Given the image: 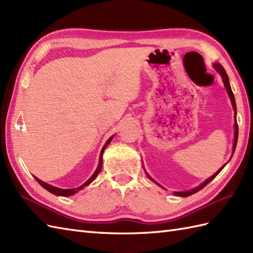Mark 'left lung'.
Wrapping results in <instances>:
<instances>
[{
  "label": "left lung",
  "mask_w": 253,
  "mask_h": 253,
  "mask_svg": "<svg viewBox=\"0 0 253 253\" xmlns=\"http://www.w3.org/2000/svg\"><path fill=\"white\" fill-rule=\"evenodd\" d=\"M214 68H215V71L216 72H218V74L221 75L222 76V78H223V83H224V85H225V88H226V91H227V93H228V95H229V98H230V101H232V104H233V109H234V111H235V120H236V111H237V109H236V102H235V96H234V93H233V91H232V88H230V84H229V82H228V76H227V74H226V72H225V69H224V67L221 65V64H218V63H215L214 64ZM237 140H238V125H237V121L235 122V139H234V147H233V154H234V152H235V149H236V144H237ZM226 165V164H225ZM225 165H223L221 169H219L215 174L214 175H212L211 177H210V178H208L206 181H203L202 184L200 185V186H198L197 188H195V189H191V190H188V191H181V192H179V191H175L174 193L176 196H178V197H189V196H191V195H193V193H196V192H198L199 190H201L202 188H204L206 187L210 181H212L214 178H215V177L218 175V173L219 171H221L223 169H224V166ZM148 175V174H147ZM148 177L151 180H153L151 177H150L149 175H148ZM155 184L157 185H159L157 181L155 180H153ZM159 186H161V185H159ZM162 187V186H161Z\"/></svg>",
  "instance_id": "8db88e82"
}]
</instances>
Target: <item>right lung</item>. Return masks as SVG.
<instances>
[{
	"instance_id": "1",
	"label": "right lung",
	"mask_w": 253,
	"mask_h": 253,
	"mask_svg": "<svg viewBox=\"0 0 253 253\" xmlns=\"http://www.w3.org/2000/svg\"><path fill=\"white\" fill-rule=\"evenodd\" d=\"M113 139V136L109 139V140H107L106 142H105V144H104V147L102 148V151H101V154H100V160H99V165H98V168H96V169H95V171L93 173V175L90 177V178L84 182V184L83 185V186H80V187H78V188H74V189H61V188H57V187H54V186H51V185H49V184H46V182H44V181H42V180H40L39 178H37V177H35L36 178V180L39 182V184L44 188V189H46L47 191H50L51 193H53V195H55V196H62V197H68V196H72V195H74V193H76V192H78L79 190H82L84 187H85V186H88L91 181H93L94 179H95V177L99 175V173L101 171V169H102V155H103V152H104V150H105V148L109 146V143L111 142V140Z\"/></svg>"
}]
</instances>
